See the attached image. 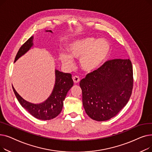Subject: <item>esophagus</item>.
<instances>
[{"label":"esophagus","mask_w":152,"mask_h":152,"mask_svg":"<svg viewBox=\"0 0 152 152\" xmlns=\"http://www.w3.org/2000/svg\"><path fill=\"white\" fill-rule=\"evenodd\" d=\"M73 80L75 83V84H77V83H79V81H80V79H79V77L77 76H75L74 77H73Z\"/></svg>","instance_id":"34e87169"}]
</instances>
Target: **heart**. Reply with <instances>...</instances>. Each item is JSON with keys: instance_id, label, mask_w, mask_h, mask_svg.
<instances>
[{"instance_id": "heart-1", "label": "heart", "mask_w": 152, "mask_h": 152, "mask_svg": "<svg viewBox=\"0 0 152 152\" xmlns=\"http://www.w3.org/2000/svg\"><path fill=\"white\" fill-rule=\"evenodd\" d=\"M68 55H60V60L64 66L71 68L73 65V59H79L81 69L91 73L107 61L111 52V45L107 40L86 37L71 42L68 46Z\"/></svg>"}]
</instances>
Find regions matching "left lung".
<instances>
[{"instance_id": "1", "label": "left lung", "mask_w": 152, "mask_h": 152, "mask_svg": "<svg viewBox=\"0 0 152 152\" xmlns=\"http://www.w3.org/2000/svg\"><path fill=\"white\" fill-rule=\"evenodd\" d=\"M86 113L97 121L116 116L128 102L133 87V70L129 59L105 62L80 82Z\"/></svg>"}]
</instances>
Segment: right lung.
Listing matches in <instances>:
<instances>
[{
	"instance_id": "1",
	"label": "right lung",
	"mask_w": 152,
	"mask_h": 152,
	"mask_svg": "<svg viewBox=\"0 0 152 152\" xmlns=\"http://www.w3.org/2000/svg\"><path fill=\"white\" fill-rule=\"evenodd\" d=\"M45 32L53 33L51 30H46ZM33 39V36H31L20 48L14 62L17 61L34 45ZM55 81L51 94L45 101L40 103H33L26 101L20 96L12 86L15 96L21 105L32 116L39 119L50 120L57 116L62 110L63 101L68 92L73 86V81L71 74L63 73L57 69H55Z\"/></svg>"
}]
</instances>
